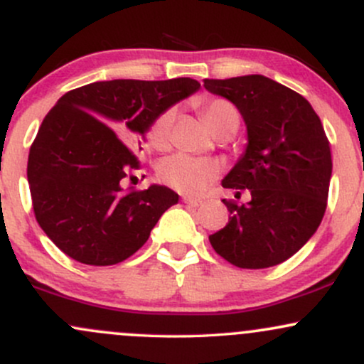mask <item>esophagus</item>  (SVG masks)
I'll return each instance as SVG.
<instances>
[{"instance_id": "esophagus-1", "label": "esophagus", "mask_w": 364, "mask_h": 364, "mask_svg": "<svg viewBox=\"0 0 364 364\" xmlns=\"http://www.w3.org/2000/svg\"><path fill=\"white\" fill-rule=\"evenodd\" d=\"M183 202H185L186 205H190V207H200V205H202V200L191 198V196H185V198H183Z\"/></svg>"}]
</instances>
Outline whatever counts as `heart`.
<instances>
[{
	"instance_id": "1",
	"label": "heart",
	"mask_w": 364,
	"mask_h": 364,
	"mask_svg": "<svg viewBox=\"0 0 364 364\" xmlns=\"http://www.w3.org/2000/svg\"><path fill=\"white\" fill-rule=\"evenodd\" d=\"M207 124L214 133L228 127L232 121H237V112L228 101L215 99L205 104L203 107ZM176 109L162 111L154 119L147 132V145L150 149L164 150L169 145L171 128H173ZM219 168L214 161L205 157L188 156V154H174L161 162L159 166V178L164 185L185 195H200L205 191V188L217 178Z\"/></svg>"
}]
</instances>
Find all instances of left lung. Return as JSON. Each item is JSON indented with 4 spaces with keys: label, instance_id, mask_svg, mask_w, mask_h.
<instances>
[{
    "label": "left lung",
    "instance_id": "obj_1",
    "mask_svg": "<svg viewBox=\"0 0 364 364\" xmlns=\"http://www.w3.org/2000/svg\"><path fill=\"white\" fill-rule=\"evenodd\" d=\"M210 94L237 107L248 144L224 188L248 190L245 205L225 202L229 223L208 236L212 248L240 269L286 262L315 235L327 208L332 156L311 104L263 75L203 80Z\"/></svg>",
    "mask_w": 364,
    "mask_h": 364
}]
</instances>
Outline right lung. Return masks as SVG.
Segmentation results:
<instances>
[{
	"label": "right lung",
	"mask_w": 364,
	"mask_h": 364,
	"mask_svg": "<svg viewBox=\"0 0 364 364\" xmlns=\"http://www.w3.org/2000/svg\"><path fill=\"white\" fill-rule=\"evenodd\" d=\"M198 89L193 78L94 82L66 92L48 112L27 179L37 223L63 253L104 267L145 245L179 195L162 185L124 190L123 179L139 169L135 135L145 140L162 111Z\"/></svg>",
	"instance_id": "obj_1"
}]
</instances>
